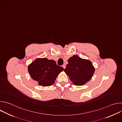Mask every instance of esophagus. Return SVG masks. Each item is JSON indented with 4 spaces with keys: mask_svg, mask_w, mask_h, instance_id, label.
<instances>
[{
    "mask_svg": "<svg viewBox=\"0 0 122 122\" xmlns=\"http://www.w3.org/2000/svg\"><path fill=\"white\" fill-rule=\"evenodd\" d=\"M62 67L64 68V69H65L66 67V65L65 64H64L63 66H62Z\"/></svg>",
    "mask_w": 122,
    "mask_h": 122,
    "instance_id": "34e87169",
    "label": "esophagus"
}]
</instances>
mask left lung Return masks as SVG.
Here are the masks:
<instances>
[{"instance_id":"left-lung-1","label":"left lung","mask_w":122,"mask_h":122,"mask_svg":"<svg viewBox=\"0 0 122 122\" xmlns=\"http://www.w3.org/2000/svg\"><path fill=\"white\" fill-rule=\"evenodd\" d=\"M68 62L64 71L74 84L83 85L93 76L95 68L90 61L75 55L69 58Z\"/></svg>"}]
</instances>
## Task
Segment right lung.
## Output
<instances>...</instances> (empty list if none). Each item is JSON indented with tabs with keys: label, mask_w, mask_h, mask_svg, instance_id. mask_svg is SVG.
Listing matches in <instances>:
<instances>
[{
	"label": "right lung",
	"mask_w": 122,
	"mask_h": 122,
	"mask_svg": "<svg viewBox=\"0 0 122 122\" xmlns=\"http://www.w3.org/2000/svg\"><path fill=\"white\" fill-rule=\"evenodd\" d=\"M63 70L64 68L57 66L55 61L46 58H37L28 67L32 78L42 86L53 84L57 76Z\"/></svg>",
	"instance_id": "add662e5"
}]
</instances>
